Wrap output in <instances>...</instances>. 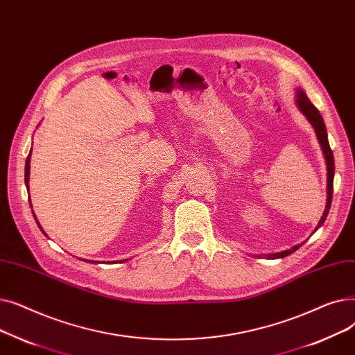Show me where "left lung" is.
<instances>
[{
    "label": "left lung",
    "instance_id": "1",
    "mask_svg": "<svg viewBox=\"0 0 355 355\" xmlns=\"http://www.w3.org/2000/svg\"><path fill=\"white\" fill-rule=\"evenodd\" d=\"M296 104L299 107V110L305 114V116L308 118V121L312 124V127L315 128V132H316V137L319 140V144L320 147H322V151H324V156H325V160H327V168H328V184H327V191H328V198H327V207H325V211H324V215L322 218H320V221L316 227V230L322 225L325 223V219L328 216V212H329V208H331V202H332V192H334V173H335V166H334V155H332V150L329 147V141H328V136H327V127H325V123H324V118L322 115L319 114L318 108L311 103L309 98L306 96V94L297 89V94H296ZM300 245H295L293 248L291 250H286V251H282V252H276V254H270L268 257L270 259H282V257H286L292 254V252H295Z\"/></svg>",
    "mask_w": 355,
    "mask_h": 355
}]
</instances>
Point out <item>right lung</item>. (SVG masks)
Wrapping results in <instances>:
<instances>
[{"label":"right lung","mask_w":355,"mask_h":355,"mask_svg":"<svg viewBox=\"0 0 355 355\" xmlns=\"http://www.w3.org/2000/svg\"><path fill=\"white\" fill-rule=\"evenodd\" d=\"M30 155H31V150H30V153H28L27 160H26V175H24V180H26L27 191H28V175H30ZM37 224H39V223H37ZM39 227H40V224H39ZM40 230H42V227H40ZM42 231H43V230H42Z\"/></svg>","instance_id":"right-lung-1"}]
</instances>
